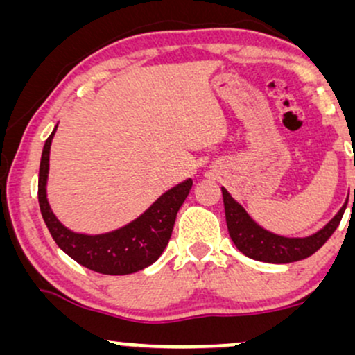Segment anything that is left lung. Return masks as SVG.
<instances>
[{"label":"left lung","instance_id":"1","mask_svg":"<svg viewBox=\"0 0 355 355\" xmlns=\"http://www.w3.org/2000/svg\"><path fill=\"white\" fill-rule=\"evenodd\" d=\"M222 195L232 242L243 255L267 263H291L315 254L339 227L347 205L345 202L327 225L309 237H282L262 229L225 189H222Z\"/></svg>","mask_w":355,"mask_h":355}]
</instances>
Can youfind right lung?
<instances>
[{"label":"right lung","instance_id":"obj_1","mask_svg":"<svg viewBox=\"0 0 355 355\" xmlns=\"http://www.w3.org/2000/svg\"><path fill=\"white\" fill-rule=\"evenodd\" d=\"M56 128L58 125L44 141L38 177L40 210L56 245L80 266L105 275L135 274L157 262L172 237L175 218L190 193L191 178L166 190L140 217L125 227L98 235L76 234L56 218L46 198L50 148Z\"/></svg>","mask_w":355,"mask_h":355}]
</instances>
